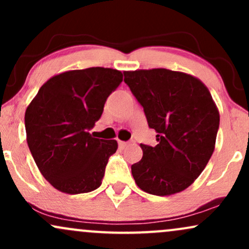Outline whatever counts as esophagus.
<instances>
[{
    "instance_id": "esophagus-1",
    "label": "esophagus",
    "mask_w": 249,
    "mask_h": 249,
    "mask_svg": "<svg viewBox=\"0 0 249 249\" xmlns=\"http://www.w3.org/2000/svg\"><path fill=\"white\" fill-rule=\"evenodd\" d=\"M118 145H119V147H121V148H124V147L126 146V145H127V142H122V141H118Z\"/></svg>"
}]
</instances>
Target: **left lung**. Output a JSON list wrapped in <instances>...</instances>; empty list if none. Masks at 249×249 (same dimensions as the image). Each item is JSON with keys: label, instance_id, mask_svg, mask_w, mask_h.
<instances>
[{"label": "left lung", "instance_id": "left-lung-1", "mask_svg": "<svg viewBox=\"0 0 249 249\" xmlns=\"http://www.w3.org/2000/svg\"><path fill=\"white\" fill-rule=\"evenodd\" d=\"M124 82L157 132L156 146L141 144L142 158L131 166L144 192L171 196L187 188L214 151L220 116L202 82L167 69L125 71Z\"/></svg>", "mask_w": 249, "mask_h": 249}]
</instances>
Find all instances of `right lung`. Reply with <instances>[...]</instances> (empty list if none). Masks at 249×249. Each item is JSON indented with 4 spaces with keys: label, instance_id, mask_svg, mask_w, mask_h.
<instances>
[{
    "label": "right lung",
    "instance_id": "1",
    "mask_svg": "<svg viewBox=\"0 0 249 249\" xmlns=\"http://www.w3.org/2000/svg\"><path fill=\"white\" fill-rule=\"evenodd\" d=\"M122 82L121 71L108 68L67 71L43 84L27 107L28 146L42 176L56 190L79 194L101 186L118 144L95 138L89 131Z\"/></svg>",
    "mask_w": 249,
    "mask_h": 249
}]
</instances>
